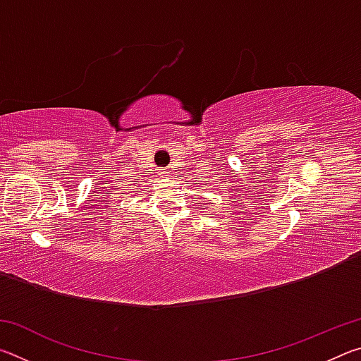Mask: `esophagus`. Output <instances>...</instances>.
<instances>
[{
  "instance_id": "obj_1",
  "label": "esophagus",
  "mask_w": 361,
  "mask_h": 361,
  "mask_svg": "<svg viewBox=\"0 0 361 361\" xmlns=\"http://www.w3.org/2000/svg\"><path fill=\"white\" fill-rule=\"evenodd\" d=\"M161 175H164V176H167V175H169V172H166V170H164V172H162Z\"/></svg>"
}]
</instances>
